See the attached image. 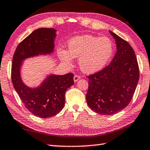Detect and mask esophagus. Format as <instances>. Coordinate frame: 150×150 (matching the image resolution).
Returning a JSON list of instances; mask_svg holds the SVG:
<instances>
[{
  "label": "esophagus",
  "instance_id": "34e87169",
  "mask_svg": "<svg viewBox=\"0 0 150 150\" xmlns=\"http://www.w3.org/2000/svg\"><path fill=\"white\" fill-rule=\"evenodd\" d=\"M81 79V77L79 75H75L74 76V77H73V80H74V81L75 82H77V81H78L79 79Z\"/></svg>",
  "mask_w": 150,
  "mask_h": 150
}]
</instances>
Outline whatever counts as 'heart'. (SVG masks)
I'll list each match as a JSON object with an SVG mask.
<instances>
[{"label":"heart","instance_id":"heart-1","mask_svg":"<svg viewBox=\"0 0 150 150\" xmlns=\"http://www.w3.org/2000/svg\"><path fill=\"white\" fill-rule=\"evenodd\" d=\"M114 52V45L110 38L92 35H83L70 39L67 43V51L58 49L60 59L71 64L73 58H79L78 64L85 73L99 71L107 65Z\"/></svg>","mask_w":150,"mask_h":150}]
</instances>
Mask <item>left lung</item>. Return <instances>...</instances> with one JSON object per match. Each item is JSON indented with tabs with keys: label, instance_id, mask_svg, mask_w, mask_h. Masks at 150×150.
<instances>
[{
	"label": "left lung",
	"instance_id": "left-lung-1",
	"mask_svg": "<svg viewBox=\"0 0 150 150\" xmlns=\"http://www.w3.org/2000/svg\"><path fill=\"white\" fill-rule=\"evenodd\" d=\"M117 51L106 67L88 76L86 96L91 109L103 115H112L129 103L139 79V67L135 53L127 42L109 30Z\"/></svg>",
	"mask_w": 150,
	"mask_h": 150
}]
</instances>
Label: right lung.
Masks as SVG:
<instances>
[{
    "label": "right lung",
    "instance_id": "right-lung-1",
    "mask_svg": "<svg viewBox=\"0 0 150 150\" xmlns=\"http://www.w3.org/2000/svg\"><path fill=\"white\" fill-rule=\"evenodd\" d=\"M57 30L36 29L21 42L13 54L11 81L25 107L40 118H49L60 112L65 105V93L74 84L73 73L49 74L37 87L28 86L22 80L21 69L27 58L51 54L54 52Z\"/></svg>",
    "mask_w": 150,
    "mask_h": 150
}]
</instances>
